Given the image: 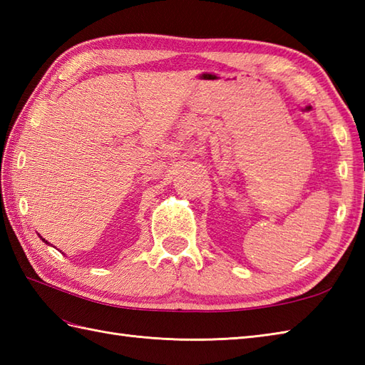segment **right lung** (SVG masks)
I'll return each instance as SVG.
<instances>
[{
    "label": "right lung",
    "instance_id": "1",
    "mask_svg": "<svg viewBox=\"0 0 365 365\" xmlns=\"http://www.w3.org/2000/svg\"><path fill=\"white\" fill-rule=\"evenodd\" d=\"M42 240H43V238H42ZM43 242H45V240H43ZM45 243H46V242H45Z\"/></svg>",
    "mask_w": 365,
    "mask_h": 365
}]
</instances>
